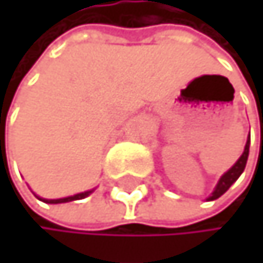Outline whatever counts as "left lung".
Masks as SVG:
<instances>
[{
  "label": "left lung",
  "instance_id": "obj_1",
  "mask_svg": "<svg viewBox=\"0 0 263 263\" xmlns=\"http://www.w3.org/2000/svg\"><path fill=\"white\" fill-rule=\"evenodd\" d=\"M248 155H249V137H248V142H246V146H245L243 155H241L240 159L235 162V165L232 167V168H229V170L226 172V174L221 177L219 183L216 184V187H215V191H213V194H211V196L208 197V200H215V199L221 197V196L226 193V191L238 180V177L243 174V170H245V167H246Z\"/></svg>",
  "mask_w": 263,
  "mask_h": 263
}]
</instances>
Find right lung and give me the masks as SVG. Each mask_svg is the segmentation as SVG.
<instances>
[{
	"instance_id": "1",
	"label": "right lung",
	"mask_w": 263,
	"mask_h": 263,
	"mask_svg": "<svg viewBox=\"0 0 263 263\" xmlns=\"http://www.w3.org/2000/svg\"><path fill=\"white\" fill-rule=\"evenodd\" d=\"M91 194V191H86V193H80V194H76V196H70V197H64V199H55V200H47L44 199V202L47 203H64V202H72V200H80V199H85L86 196ZM42 200V199H41Z\"/></svg>"
}]
</instances>
